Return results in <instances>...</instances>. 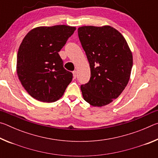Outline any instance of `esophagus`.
<instances>
[{
  "label": "esophagus",
  "instance_id": "34e87169",
  "mask_svg": "<svg viewBox=\"0 0 158 158\" xmlns=\"http://www.w3.org/2000/svg\"><path fill=\"white\" fill-rule=\"evenodd\" d=\"M73 77H74V79H76L77 75V72L76 70H74V71H73Z\"/></svg>",
  "mask_w": 158,
  "mask_h": 158
}]
</instances>
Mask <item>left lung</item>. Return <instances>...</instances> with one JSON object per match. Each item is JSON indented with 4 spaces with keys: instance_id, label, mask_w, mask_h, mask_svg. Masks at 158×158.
<instances>
[{
    "instance_id": "obj_1",
    "label": "left lung",
    "mask_w": 158,
    "mask_h": 158,
    "mask_svg": "<svg viewBox=\"0 0 158 158\" xmlns=\"http://www.w3.org/2000/svg\"><path fill=\"white\" fill-rule=\"evenodd\" d=\"M78 35L90 68L89 81L81 85L83 98L93 106H105L128 84L132 52L122 34L110 26H81Z\"/></svg>"
}]
</instances>
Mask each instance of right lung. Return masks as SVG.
Here are the masks:
<instances>
[{
	"mask_svg": "<svg viewBox=\"0 0 158 158\" xmlns=\"http://www.w3.org/2000/svg\"><path fill=\"white\" fill-rule=\"evenodd\" d=\"M75 30L66 25L40 26L23 38L17 53V73L23 88L35 100L57 101L73 80V73L63 68L58 52Z\"/></svg>",
	"mask_w": 158,
	"mask_h": 158,
	"instance_id": "right-lung-1",
	"label": "right lung"
}]
</instances>
